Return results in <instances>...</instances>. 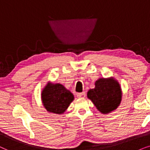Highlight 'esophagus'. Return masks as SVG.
Masks as SVG:
<instances>
[{
  "label": "esophagus",
  "mask_w": 150,
  "mask_h": 150,
  "mask_svg": "<svg viewBox=\"0 0 150 150\" xmlns=\"http://www.w3.org/2000/svg\"><path fill=\"white\" fill-rule=\"evenodd\" d=\"M77 97H78V98H84L86 97V93L85 92H83V93H77Z\"/></svg>",
  "instance_id": "obj_1"
}]
</instances>
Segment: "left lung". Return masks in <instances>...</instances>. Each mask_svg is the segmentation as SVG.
Returning a JSON list of instances; mask_svg holds the SVG:
<instances>
[{
  "instance_id": "1",
  "label": "left lung",
  "mask_w": 150,
  "mask_h": 150,
  "mask_svg": "<svg viewBox=\"0 0 150 150\" xmlns=\"http://www.w3.org/2000/svg\"><path fill=\"white\" fill-rule=\"evenodd\" d=\"M87 97L102 114L115 110L120 104L122 91L115 79L100 78L95 81V88L89 90Z\"/></svg>"
}]
</instances>
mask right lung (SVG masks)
<instances>
[{
	"label": "right lung",
	"mask_w": 150,
	"mask_h": 150,
	"mask_svg": "<svg viewBox=\"0 0 150 150\" xmlns=\"http://www.w3.org/2000/svg\"><path fill=\"white\" fill-rule=\"evenodd\" d=\"M42 101L44 106L49 112L61 115L64 112L74 96L60 83L49 82L42 91Z\"/></svg>",
	"instance_id": "add662e5"
}]
</instances>
